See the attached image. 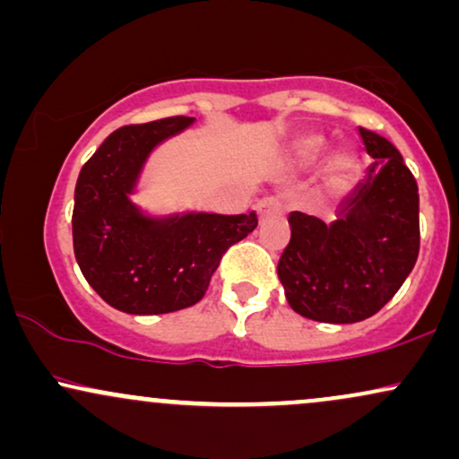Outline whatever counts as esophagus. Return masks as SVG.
Listing matches in <instances>:
<instances>
[{"mask_svg": "<svg viewBox=\"0 0 459 459\" xmlns=\"http://www.w3.org/2000/svg\"><path fill=\"white\" fill-rule=\"evenodd\" d=\"M284 212V203L278 196H267L263 198L259 204H256V213H259L261 220L270 218L273 213H282Z\"/></svg>", "mask_w": 459, "mask_h": 459, "instance_id": "obj_1", "label": "esophagus"}]
</instances>
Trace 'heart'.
Masks as SVG:
<instances>
[{
    "instance_id": "heart-1",
    "label": "heart",
    "mask_w": 459,
    "mask_h": 459,
    "mask_svg": "<svg viewBox=\"0 0 459 459\" xmlns=\"http://www.w3.org/2000/svg\"><path fill=\"white\" fill-rule=\"evenodd\" d=\"M321 149H324V140L317 138V135H307V138L296 142V157L302 163H310L317 160ZM351 170H354V161L343 152L332 157L328 163V178L332 186H345Z\"/></svg>"
}]
</instances>
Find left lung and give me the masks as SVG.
<instances>
[{"label": "left lung", "mask_w": 459, "mask_h": 459, "mask_svg": "<svg viewBox=\"0 0 459 459\" xmlns=\"http://www.w3.org/2000/svg\"><path fill=\"white\" fill-rule=\"evenodd\" d=\"M373 166L332 224L293 212L278 278L291 308L324 324L376 315L412 272L420 247L419 186L386 138L360 127Z\"/></svg>", "instance_id": "left-lung-1"}]
</instances>
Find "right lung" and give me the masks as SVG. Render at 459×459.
<instances>
[{
    "label": "right lung",
    "instance_id": "right-lung-1",
    "mask_svg": "<svg viewBox=\"0 0 459 459\" xmlns=\"http://www.w3.org/2000/svg\"><path fill=\"white\" fill-rule=\"evenodd\" d=\"M192 123V116H170L116 129L79 172L75 259L94 291L123 313L163 315L194 307L224 252L259 224L256 213L152 220L129 203L149 152Z\"/></svg>",
    "mask_w": 459,
    "mask_h": 459
}]
</instances>
